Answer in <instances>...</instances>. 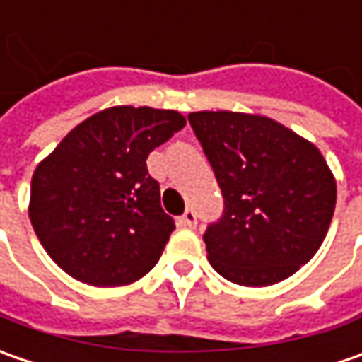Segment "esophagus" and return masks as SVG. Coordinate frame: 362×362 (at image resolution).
I'll return each instance as SVG.
<instances>
[{
  "label": "esophagus",
  "instance_id": "1",
  "mask_svg": "<svg viewBox=\"0 0 362 362\" xmlns=\"http://www.w3.org/2000/svg\"><path fill=\"white\" fill-rule=\"evenodd\" d=\"M179 226H183V228H195V226H197V216H195V211H193V209H187L183 216L179 217Z\"/></svg>",
  "mask_w": 362,
  "mask_h": 362
}]
</instances>
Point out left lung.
<instances>
[{"instance_id": "left-lung-1", "label": "left lung", "mask_w": 362, "mask_h": 362, "mask_svg": "<svg viewBox=\"0 0 362 362\" xmlns=\"http://www.w3.org/2000/svg\"><path fill=\"white\" fill-rule=\"evenodd\" d=\"M223 193V216L203 233L217 274L240 286L278 284L327 238L337 181L322 153L284 124L245 112L187 117Z\"/></svg>"}]
</instances>
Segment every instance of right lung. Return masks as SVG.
I'll return each mask as SVG.
<instances>
[{
    "label": "right lung",
    "instance_id": "right-lung-1",
    "mask_svg": "<svg viewBox=\"0 0 362 362\" xmlns=\"http://www.w3.org/2000/svg\"><path fill=\"white\" fill-rule=\"evenodd\" d=\"M183 127L177 110L112 106L82 120L35 167L30 221L66 274L112 288L159 262L175 221L146 157Z\"/></svg>",
    "mask_w": 362,
    "mask_h": 362
}]
</instances>
